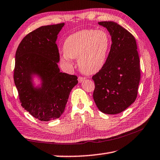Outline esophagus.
I'll return each mask as SVG.
<instances>
[{
	"label": "esophagus",
	"mask_w": 160,
	"mask_h": 160,
	"mask_svg": "<svg viewBox=\"0 0 160 160\" xmlns=\"http://www.w3.org/2000/svg\"><path fill=\"white\" fill-rule=\"evenodd\" d=\"M85 78L79 77V78H78V81H79V82H80V83H81V82H82L84 80H85Z\"/></svg>",
	"instance_id": "esophagus-1"
}]
</instances>
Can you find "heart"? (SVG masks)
I'll return each instance as SVG.
<instances>
[{"label":"heart","mask_w":160,"mask_h":160,"mask_svg":"<svg viewBox=\"0 0 160 160\" xmlns=\"http://www.w3.org/2000/svg\"><path fill=\"white\" fill-rule=\"evenodd\" d=\"M111 46V39L104 30L83 29L70 35L65 40L61 61L66 66H72V58L83 73L98 72L106 63Z\"/></svg>","instance_id":"heart-1"}]
</instances>
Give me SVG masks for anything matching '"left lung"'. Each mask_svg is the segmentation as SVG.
<instances>
[{
    "label": "left lung",
    "instance_id": "1",
    "mask_svg": "<svg viewBox=\"0 0 160 160\" xmlns=\"http://www.w3.org/2000/svg\"><path fill=\"white\" fill-rule=\"evenodd\" d=\"M98 24L107 28L112 44L104 66L92 77L93 98L102 113L116 114L131 106L137 97L140 70L136 41L115 22Z\"/></svg>",
    "mask_w": 160,
    "mask_h": 160
}]
</instances>
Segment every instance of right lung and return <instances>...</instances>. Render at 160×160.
<instances>
[{"label":"right lung","mask_w":160,"mask_h":160,"mask_svg":"<svg viewBox=\"0 0 160 160\" xmlns=\"http://www.w3.org/2000/svg\"><path fill=\"white\" fill-rule=\"evenodd\" d=\"M64 25L35 29L24 37L15 53L14 81L21 105L42 121L60 117L70 91L78 82L76 75L61 72L58 66L60 56L56 42Z\"/></svg>","instance_id":"1"}]
</instances>
